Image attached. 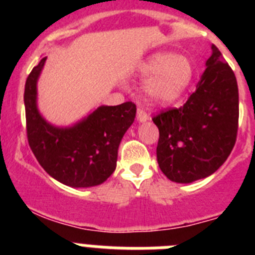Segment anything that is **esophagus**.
Returning a JSON list of instances; mask_svg holds the SVG:
<instances>
[{"mask_svg": "<svg viewBox=\"0 0 255 255\" xmlns=\"http://www.w3.org/2000/svg\"><path fill=\"white\" fill-rule=\"evenodd\" d=\"M136 120H138L139 123H145V121L149 120V115L144 111L143 108L139 107L138 112H136Z\"/></svg>", "mask_w": 255, "mask_h": 255, "instance_id": "esophagus-1", "label": "esophagus"}]
</instances>
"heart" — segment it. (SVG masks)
<instances>
[{
  "instance_id": "1",
  "label": "heart",
  "mask_w": 255,
  "mask_h": 255,
  "mask_svg": "<svg viewBox=\"0 0 255 255\" xmlns=\"http://www.w3.org/2000/svg\"><path fill=\"white\" fill-rule=\"evenodd\" d=\"M135 75L148 80L144 94L150 103L167 105L185 93L194 78V66L186 55L154 52L136 65Z\"/></svg>"
}]
</instances>
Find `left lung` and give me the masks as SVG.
<instances>
[{"instance_id": "8db88e82", "label": "left lung", "mask_w": 255, "mask_h": 255, "mask_svg": "<svg viewBox=\"0 0 255 255\" xmlns=\"http://www.w3.org/2000/svg\"><path fill=\"white\" fill-rule=\"evenodd\" d=\"M197 84V91L180 108L153 119L159 130L157 161L173 182L206 179L224 164L236 141L239 91L231 67L217 47Z\"/></svg>"}]
</instances>
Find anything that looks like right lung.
Returning a JSON list of instances; mask_svg holds the SVG:
<instances>
[{"label":"right lung","mask_w":255,"mask_h":255,"mask_svg":"<svg viewBox=\"0 0 255 255\" xmlns=\"http://www.w3.org/2000/svg\"><path fill=\"white\" fill-rule=\"evenodd\" d=\"M47 57L31 70L25 83L24 105L28 141L49 176L71 188L101 185L116 168L121 139L132 125L136 106H100L67 126L47 121L38 108V80Z\"/></svg>","instance_id":"right-lung-1"}]
</instances>
